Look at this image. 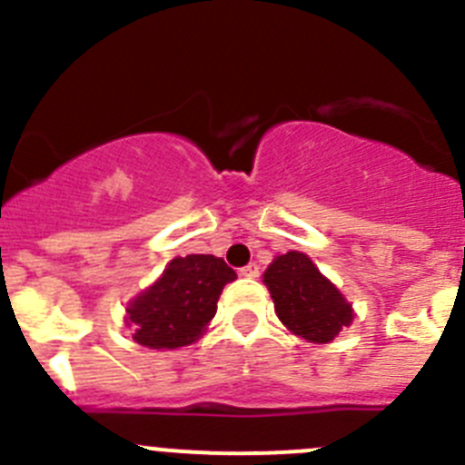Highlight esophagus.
Segmentation results:
<instances>
[{
  "instance_id": "obj_1",
  "label": "esophagus",
  "mask_w": 465,
  "mask_h": 465,
  "mask_svg": "<svg viewBox=\"0 0 465 465\" xmlns=\"http://www.w3.org/2000/svg\"><path fill=\"white\" fill-rule=\"evenodd\" d=\"M240 273L244 278H258L260 276V267L255 262H249V264H246V267L240 269Z\"/></svg>"
}]
</instances>
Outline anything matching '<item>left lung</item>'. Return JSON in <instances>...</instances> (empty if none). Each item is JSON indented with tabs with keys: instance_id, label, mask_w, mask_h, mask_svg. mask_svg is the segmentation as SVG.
<instances>
[{
	"instance_id": "left-lung-1",
	"label": "left lung",
	"mask_w": 465,
	"mask_h": 465,
	"mask_svg": "<svg viewBox=\"0 0 465 465\" xmlns=\"http://www.w3.org/2000/svg\"><path fill=\"white\" fill-rule=\"evenodd\" d=\"M264 285L282 324L311 342H331L351 324V306L308 255L296 251L278 255L264 272Z\"/></svg>"
}]
</instances>
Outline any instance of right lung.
Instances as JSON below:
<instances>
[{"label": "right lung", "instance_id": "obj_1", "mask_svg": "<svg viewBox=\"0 0 465 465\" xmlns=\"http://www.w3.org/2000/svg\"><path fill=\"white\" fill-rule=\"evenodd\" d=\"M237 273L214 255L171 260L162 278L127 308L132 338L148 349L192 344L214 317L225 282Z\"/></svg>", "mask_w": 465, "mask_h": 465}]
</instances>
